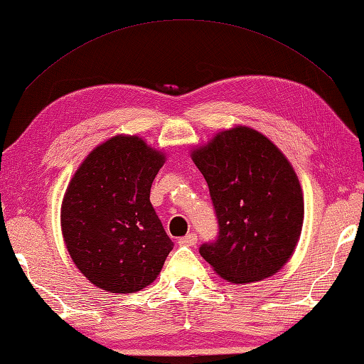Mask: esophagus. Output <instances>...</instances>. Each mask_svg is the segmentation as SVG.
I'll use <instances>...</instances> for the list:
<instances>
[{
    "label": "esophagus",
    "instance_id": "34e87169",
    "mask_svg": "<svg viewBox=\"0 0 364 364\" xmlns=\"http://www.w3.org/2000/svg\"><path fill=\"white\" fill-rule=\"evenodd\" d=\"M196 243V235L195 234H187L186 237L178 238V245L182 247H193Z\"/></svg>",
    "mask_w": 364,
    "mask_h": 364
}]
</instances>
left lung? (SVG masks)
<instances>
[{
  "instance_id": "8db88e82",
  "label": "left lung",
  "mask_w": 364,
  "mask_h": 364,
  "mask_svg": "<svg viewBox=\"0 0 364 364\" xmlns=\"http://www.w3.org/2000/svg\"><path fill=\"white\" fill-rule=\"evenodd\" d=\"M192 159L210 187L219 235L200 255L232 284L261 281L287 263L303 225L301 187L289 159L258 130L216 134Z\"/></svg>"
}]
</instances>
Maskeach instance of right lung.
Segmentation results:
<instances>
[{"instance_id": "1", "label": "right lung", "mask_w": 364, "mask_h": 364, "mask_svg": "<svg viewBox=\"0 0 364 364\" xmlns=\"http://www.w3.org/2000/svg\"><path fill=\"white\" fill-rule=\"evenodd\" d=\"M166 156L136 135L101 143L75 171L61 206L74 264L111 294L145 289L174 247L150 201Z\"/></svg>"}]
</instances>
